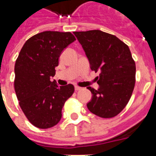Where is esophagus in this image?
I'll use <instances>...</instances> for the list:
<instances>
[{"mask_svg":"<svg viewBox=\"0 0 156 156\" xmlns=\"http://www.w3.org/2000/svg\"><path fill=\"white\" fill-rule=\"evenodd\" d=\"M74 88H75L76 91H78V90H82V87H78V86H75V87H74Z\"/></svg>","mask_w":156,"mask_h":156,"instance_id":"esophagus-1","label":"esophagus"}]
</instances>
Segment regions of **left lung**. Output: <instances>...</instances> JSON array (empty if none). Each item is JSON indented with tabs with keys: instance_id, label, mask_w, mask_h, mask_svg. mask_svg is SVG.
Segmentation results:
<instances>
[{
	"instance_id": "left-lung-1",
	"label": "left lung",
	"mask_w": 156,
	"mask_h": 156,
	"mask_svg": "<svg viewBox=\"0 0 156 156\" xmlns=\"http://www.w3.org/2000/svg\"><path fill=\"white\" fill-rule=\"evenodd\" d=\"M90 62L100 87H90L92 98L87 106L102 118H111L128 104L135 85V62L129 47L113 35L100 30L74 31Z\"/></svg>"
}]
</instances>
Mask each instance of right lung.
I'll return each instance as SVG.
<instances>
[{
	"mask_svg": "<svg viewBox=\"0 0 156 156\" xmlns=\"http://www.w3.org/2000/svg\"><path fill=\"white\" fill-rule=\"evenodd\" d=\"M74 40L70 32L39 33L26 41L16 60V95L28 121L37 128L56 126L64 104L74 91L72 84L59 87L51 81L61 52Z\"/></svg>",
	"mask_w": 156,
	"mask_h": 156,
	"instance_id": "right-lung-1",
	"label": "right lung"
}]
</instances>
